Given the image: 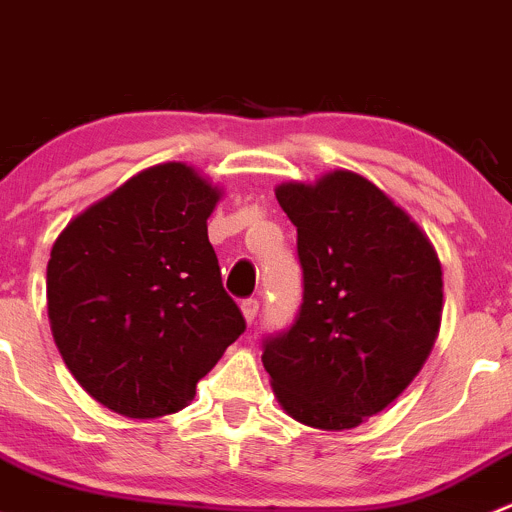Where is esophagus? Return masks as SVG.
I'll use <instances>...</instances> for the list:
<instances>
[{
	"label": "esophagus",
	"instance_id": "obj_1",
	"mask_svg": "<svg viewBox=\"0 0 512 512\" xmlns=\"http://www.w3.org/2000/svg\"><path fill=\"white\" fill-rule=\"evenodd\" d=\"M242 309V317H245L247 324H252L257 319V309H260V302L257 299H245V302L240 304Z\"/></svg>",
	"mask_w": 512,
	"mask_h": 512
}]
</instances>
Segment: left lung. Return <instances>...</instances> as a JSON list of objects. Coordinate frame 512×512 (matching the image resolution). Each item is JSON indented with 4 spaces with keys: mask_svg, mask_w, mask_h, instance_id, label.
I'll use <instances>...</instances> for the list:
<instances>
[{
    "mask_svg": "<svg viewBox=\"0 0 512 512\" xmlns=\"http://www.w3.org/2000/svg\"><path fill=\"white\" fill-rule=\"evenodd\" d=\"M302 307L262 364L294 421L347 431L384 411L426 364L443 312L441 260L418 223L354 170L289 180Z\"/></svg>",
    "mask_w": 512,
    "mask_h": 512,
    "instance_id": "8db88e82",
    "label": "left lung"
}]
</instances>
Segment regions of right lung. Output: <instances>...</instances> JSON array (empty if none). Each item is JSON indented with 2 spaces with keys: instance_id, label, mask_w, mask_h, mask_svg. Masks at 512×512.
I'll return each mask as SVG.
<instances>
[{
  "instance_id": "add662e5",
  "label": "right lung",
  "mask_w": 512,
  "mask_h": 512,
  "mask_svg": "<svg viewBox=\"0 0 512 512\" xmlns=\"http://www.w3.org/2000/svg\"><path fill=\"white\" fill-rule=\"evenodd\" d=\"M220 198L198 168L170 160L128 178L56 237L46 265L51 334L106 409L175 414L245 332L208 240Z\"/></svg>"
}]
</instances>
